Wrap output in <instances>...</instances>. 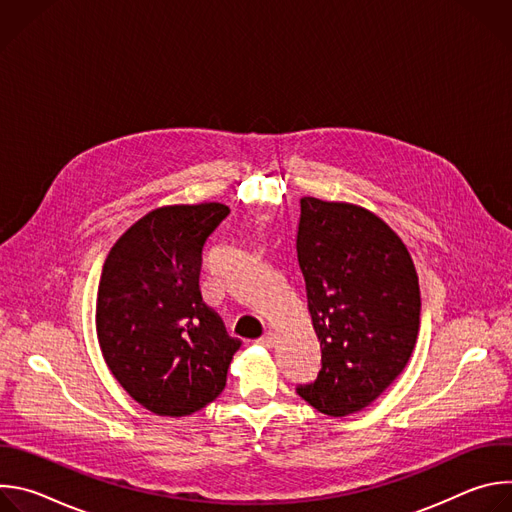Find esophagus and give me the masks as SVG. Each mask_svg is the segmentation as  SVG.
Segmentation results:
<instances>
[{"mask_svg": "<svg viewBox=\"0 0 512 512\" xmlns=\"http://www.w3.org/2000/svg\"><path fill=\"white\" fill-rule=\"evenodd\" d=\"M259 344H263V346H267V348H271L273 344H275V334L271 332V330H267L261 338H259Z\"/></svg>", "mask_w": 512, "mask_h": 512, "instance_id": "esophagus-1", "label": "esophagus"}]
</instances>
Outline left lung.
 Listing matches in <instances>:
<instances>
[{
  "instance_id": "left-lung-1",
  "label": "left lung",
  "mask_w": 512,
  "mask_h": 512,
  "mask_svg": "<svg viewBox=\"0 0 512 512\" xmlns=\"http://www.w3.org/2000/svg\"><path fill=\"white\" fill-rule=\"evenodd\" d=\"M300 206L296 249L322 369L296 391L320 413L344 417L403 373L419 332V281L403 241L371 210L312 196Z\"/></svg>"
}]
</instances>
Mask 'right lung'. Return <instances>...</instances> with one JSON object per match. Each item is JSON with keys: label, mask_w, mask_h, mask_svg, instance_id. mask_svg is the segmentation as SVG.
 <instances>
[{"label": "right lung", "mask_w": 512, "mask_h": 512, "mask_svg": "<svg viewBox=\"0 0 512 512\" xmlns=\"http://www.w3.org/2000/svg\"><path fill=\"white\" fill-rule=\"evenodd\" d=\"M221 202L145 214L109 251L97 336L119 385L156 415L184 417L223 393L241 340L202 302V247L229 216Z\"/></svg>", "instance_id": "right-lung-1"}]
</instances>
